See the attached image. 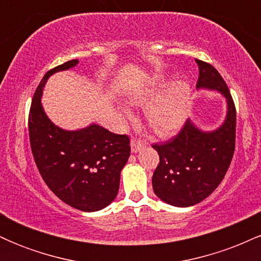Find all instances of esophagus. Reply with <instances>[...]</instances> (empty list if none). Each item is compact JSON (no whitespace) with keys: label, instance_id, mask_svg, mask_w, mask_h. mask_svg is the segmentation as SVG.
Segmentation results:
<instances>
[{"label":"esophagus","instance_id":"esophagus-1","mask_svg":"<svg viewBox=\"0 0 261 261\" xmlns=\"http://www.w3.org/2000/svg\"><path fill=\"white\" fill-rule=\"evenodd\" d=\"M145 146H146L145 142L134 139L131 141V152H133V153H137V152H140L141 149L145 147Z\"/></svg>","mask_w":261,"mask_h":261}]
</instances>
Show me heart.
<instances>
[{
  "mask_svg": "<svg viewBox=\"0 0 261 261\" xmlns=\"http://www.w3.org/2000/svg\"><path fill=\"white\" fill-rule=\"evenodd\" d=\"M169 74H154L143 85L135 86L125 93L131 106H143V119L155 134L168 136L184 126L191 112L193 88L190 83L175 80L169 83ZM121 115L130 119V109L119 107Z\"/></svg>",
  "mask_w": 261,
  "mask_h": 261,
  "instance_id": "obj_1",
  "label": "heart"
}]
</instances>
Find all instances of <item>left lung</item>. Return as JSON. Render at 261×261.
<instances>
[{"instance_id":"left-lung-1","label":"left lung","mask_w":261,"mask_h":261,"mask_svg":"<svg viewBox=\"0 0 261 261\" xmlns=\"http://www.w3.org/2000/svg\"><path fill=\"white\" fill-rule=\"evenodd\" d=\"M196 89L217 92L226 100L223 122L214 130H202L190 119L178 136L153 145L160 164L152 176L154 194L175 207L201 202L221 184L228 170L236 146V108L226 82L216 68L196 60Z\"/></svg>"}]
</instances>
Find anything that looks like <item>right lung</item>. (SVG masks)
Wrapping results in <instances>:
<instances>
[{"label":"right lung","instance_id":"add662e5","mask_svg":"<svg viewBox=\"0 0 261 261\" xmlns=\"http://www.w3.org/2000/svg\"><path fill=\"white\" fill-rule=\"evenodd\" d=\"M77 65L79 60H71L43 77L29 113V139L39 173L50 190L74 208L94 212L118 195L120 173L130 157V140L97 122L65 130L50 120L41 104L44 87L53 74Z\"/></svg>","mask_w":261,"mask_h":261}]
</instances>
